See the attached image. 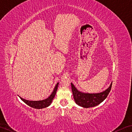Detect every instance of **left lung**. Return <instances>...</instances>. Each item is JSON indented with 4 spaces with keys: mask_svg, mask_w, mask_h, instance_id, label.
Masks as SVG:
<instances>
[{
    "mask_svg": "<svg viewBox=\"0 0 132 132\" xmlns=\"http://www.w3.org/2000/svg\"><path fill=\"white\" fill-rule=\"evenodd\" d=\"M112 82L105 91L99 93H85L77 89L75 86L71 83L73 97L77 104L83 108H90L99 105L107 97L111 89Z\"/></svg>",
    "mask_w": 132,
    "mask_h": 132,
    "instance_id": "obj_1",
    "label": "left lung"
}]
</instances>
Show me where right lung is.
I'll return each mask as SVG.
<instances>
[{
  "mask_svg": "<svg viewBox=\"0 0 132 132\" xmlns=\"http://www.w3.org/2000/svg\"><path fill=\"white\" fill-rule=\"evenodd\" d=\"M58 84L59 83H57V85H55V87L54 89H53V91L52 92L51 95H50L48 97L44 100H38V101H32V100H28L26 99H23V98L21 97L20 96H19V97L20 98V99L23 100L25 103L27 104L28 105H29L32 108H35V109H42V108L47 107V106H49L50 104H51L52 100L55 97L56 92H57V91Z\"/></svg>",
  "mask_w": 132,
  "mask_h": 132,
  "instance_id": "obj_1",
  "label": "right lung"
}]
</instances>
